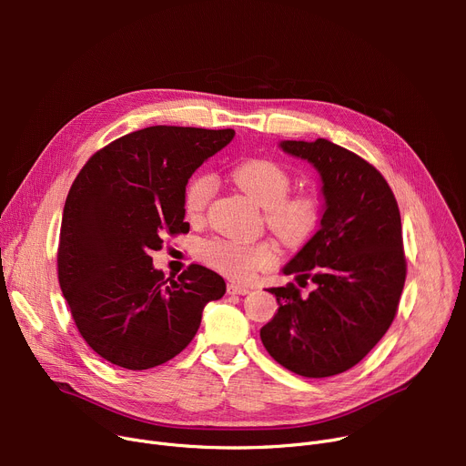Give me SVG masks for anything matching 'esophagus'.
I'll use <instances>...</instances> for the list:
<instances>
[{"mask_svg":"<svg viewBox=\"0 0 466 466\" xmlns=\"http://www.w3.org/2000/svg\"><path fill=\"white\" fill-rule=\"evenodd\" d=\"M228 295H248V292L251 290L249 287L246 285H239V283H228Z\"/></svg>","mask_w":466,"mask_h":466,"instance_id":"esophagus-1","label":"esophagus"}]
</instances>
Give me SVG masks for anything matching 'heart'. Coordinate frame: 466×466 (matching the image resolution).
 <instances>
[{"label":"heart","mask_w":466,"mask_h":466,"mask_svg":"<svg viewBox=\"0 0 466 466\" xmlns=\"http://www.w3.org/2000/svg\"><path fill=\"white\" fill-rule=\"evenodd\" d=\"M232 181L264 208L266 225L287 246H302L321 220V202L311 192L289 194L290 176L278 162L248 158L230 171ZM217 179L211 174H196L185 187L183 206L192 220H200L213 200ZM202 258L215 270L234 281H251L258 272L270 270L278 262L272 241L248 243L230 238H215L200 249Z\"/></svg>","instance_id":"b5f03b06"}]
</instances>
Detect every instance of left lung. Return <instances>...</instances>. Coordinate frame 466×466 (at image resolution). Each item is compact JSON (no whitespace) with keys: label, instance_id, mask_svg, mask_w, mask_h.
I'll use <instances>...</instances> for the list:
<instances>
[{"label":"left lung","instance_id":"8db88e82","mask_svg":"<svg viewBox=\"0 0 466 466\" xmlns=\"http://www.w3.org/2000/svg\"><path fill=\"white\" fill-rule=\"evenodd\" d=\"M281 149L321 174V228L285 268L315 289L272 287L274 319L260 329L266 351L304 378L346 372L393 323L406 281L400 211L380 171L329 139L283 141Z\"/></svg>","mask_w":466,"mask_h":466}]
</instances>
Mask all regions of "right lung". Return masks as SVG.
Here are the masks:
<instances>
[{"label": "right lung", "mask_w": 466, "mask_h": 466, "mask_svg": "<svg viewBox=\"0 0 466 466\" xmlns=\"http://www.w3.org/2000/svg\"><path fill=\"white\" fill-rule=\"evenodd\" d=\"M234 130L149 127L96 151L62 215L58 281L86 344L111 364L147 370L181 353L208 302L225 295L217 272L190 264L177 279L153 266L166 234L188 232L183 196L196 167Z\"/></svg>", "instance_id": "add662e5"}]
</instances>
